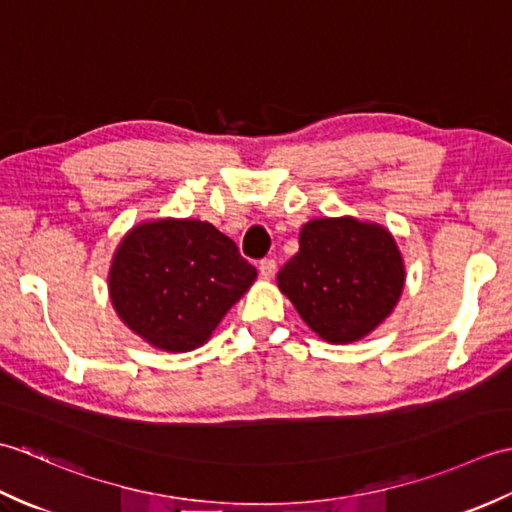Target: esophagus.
Masks as SVG:
<instances>
[{"label":"esophagus","mask_w":512,"mask_h":512,"mask_svg":"<svg viewBox=\"0 0 512 512\" xmlns=\"http://www.w3.org/2000/svg\"><path fill=\"white\" fill-rule=\"evenodd\" d=\"M275 270H277L275 259H262V262H259V275H262V279L273 277Z\"/></svg>","instance_id":"34e87169"}]
</instances>
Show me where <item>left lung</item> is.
<instances>
[{"instance_id": "left-lung-1", "label": "left lung", "mask_w": 512, "mask_h": 512, "mask_svg": "<svg viewBox=\"0 0 512 512\" xmlns=\"http://www.w3.org/2000/svg\"><path fill=\"white\" fill-rule=\"evenodd\" d=\"M405 262L389 228L358 217H314L277 286L319 339L347 345L383 323L405 288Z\"/></svg>"}]
</instances>
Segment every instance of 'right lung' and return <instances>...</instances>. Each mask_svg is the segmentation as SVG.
Wrapping results in <instances>:
<instances>
[{
	"mask_svg": "<svg viewBox=\"0 0 512 512\" xmlns=\"http://www.w3.org/2000/svg\"><path fill=\"white\" fill-rule=\"evenodd\" d=\"M257 279L231 237L209 222L160 217L129 228L107 288L129 330L162 352H191Z\"/></svg>",
	"mask_w": 512,
	"mask_h": 512,
	"instance_id": "obj_1",
	"label": "right lung"
}]
</instances>
